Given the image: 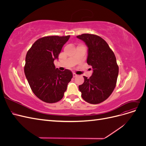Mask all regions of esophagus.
Listing matches in <instances>:
<instances>
[{"instance_id": "obj_1", "label": "esophagus", "mask_w": 146, "mask_h": 146, "mask_svg": "<svg viewBox=\"0 0 146 146\" xmlns=\"http://www.w3.org/2000/svg\"><path fill=\"white\" fill-rule=\"evenodd\" d=\"M77 76V75L76 74H75V73H73V77H76V76Z\"/></svg>"}]
</instances>
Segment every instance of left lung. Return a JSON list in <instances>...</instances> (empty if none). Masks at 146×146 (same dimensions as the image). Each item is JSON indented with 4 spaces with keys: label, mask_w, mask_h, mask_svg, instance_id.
<instances>
[{
    "label": "left lung",
    "mask_w": 146,
    "mask_h": 146,
    "mask_svg": "<svg viewBox=\"0 0 146 146\" xmlns=\"http://www.w3.org/2000/svg\"><path fill=\"white\" fill-rule=\"evenodd\" d=\"M88 47L87 63L92 66V76H83L84 83L78 86L82 98L91 104L102 102L111 94L116 85L119 67L114 52L104 39L98 35L85 33L77 36Z\"/></svg>",
    "instance_id": "left-lung-1"
}]
</instances>
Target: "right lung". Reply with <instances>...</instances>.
<instances>
[{"label":"right lung","mask_w":146,"mask_h":146,"mask_svg":"<svg viewBox=\"0 0 146 146\" xmlns=\"http://www.w3.org/2000/svg\"><path fill=\"white\" fill-rule=\"evenodd\" d=\"M69 38L68 35L38 39L26 55L25 77L35 96L46 103H55L62 99L72 78L70 70L61 71L54 63Z\"/></svg>","instance_id":"obj_1"}]
</instances>
